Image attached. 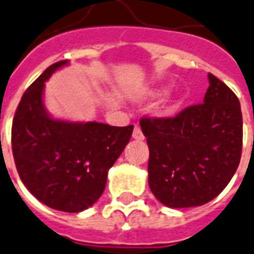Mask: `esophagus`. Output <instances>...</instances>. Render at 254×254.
<instances>
[{
	"mask_svg": "<svg viewBox=\"0 0 254 254\" xmlns=\"http://www.w3.org/2000/svg\"><path fill=\"white\" fill-rule=\"evenodd\" d=\"M132 137L135 140H143V139H144V135L141 132V129L139 126H135V128H133L132 132Z\"/></svg>",
	"mask_w": 254,
	"mask_h": 254,
	"instance_id": "34e87169",
	"label": "esophagus"
}]
</instances>
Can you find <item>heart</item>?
<instances>
[{
	"instance_id": "heart-1",
	"label": "heart",
	"mask_w": 254,
	"mask_h": 254,
	"mask_svg": "<svg viewBox=\"0 0 254 254\" xmlns=\"http://www.w3.org/2000/svg\"><path fill=\"white\" fill-rule=\"evenodd\" d=\"M159 94H160V91H159V90H152V91L147 92V95L148 96H156V95H159ZM176 109H178V102H175L174 100V102H170V103H168V105L164 107V111L168 114H171V113H174Z\"/></svg>"
}]
</instances>
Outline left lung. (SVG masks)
I'll return each mask as SVG.
<instances>
[{
    "instance_id": "1",
    "label": "left lung",
    "mask_w": 254,
    "mask_h": 254,
    "mask_svg": "<svg viewBox=\"0 0 254 254\" xmlns=\"http://www.w3.org/2000/svg\"><path fill=\"white\" fill-rule=\"evenodd\" d=\"M201 105L172 118H141L149 148L148 186L170 208L207 204L233 178L243 149V115L239 98L208 74Z\"/></svg>"
}]
</instances>
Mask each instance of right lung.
I'll list each match as a JSON object with an SVG mask.
<instances>
[{"label": "right lung", "instance_id": "obj_1", "mask_svg": "<svg viewBox=\"0 0 254 254\" xmlns=\"http://www.w3.org/2000/svg\"><path fill=\"white\" fill-rule=\"evenodd\" d=\"M68 64H52L21 98L11 127L15 167L30 193L47 207L76 213L102 196L109 170L131 139L133 126L54 119L43 105V90L53 72Z\"/></svg>", "mask_w": 254, "mask_h": 254}]
</instances>
